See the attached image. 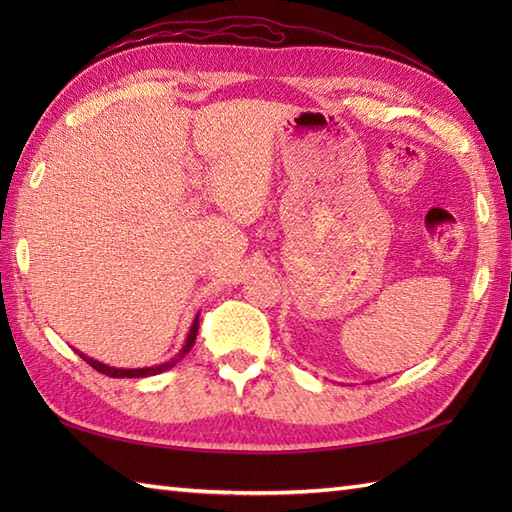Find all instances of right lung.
I'll return each mask as SVG.
<instances>
[{
  "label": "right lung",
  "instance_id": "1",
  "mask_svg": "<svg viewBox=\"0 0 512 512\" xmlns=\"http://www.w3.org/2000/svg\"><path fill=\"white\" fill-rule=\"evenodd\" d=\"M200 317V314H198ZM195 317V321H193V325H191V330H189V336H187V341H184V345H182V350L171 358V361H167V363H162V365H156V367H140V369H123V367H110V365H105V363H99V361H94V358H90V356H85V354H81V352H76L79 354L85 363L88 365H92L96 372H101V374H105V376H110V378H145V376H156V374H162V372H167V369H171L173 365L176 363H180L182 358H184V354H187L191 347H193V343H195V336H198V328H200V319Z\"/></svg>",
  "mask_w": 512,
  "mask_h": 512
}]
</instances>
